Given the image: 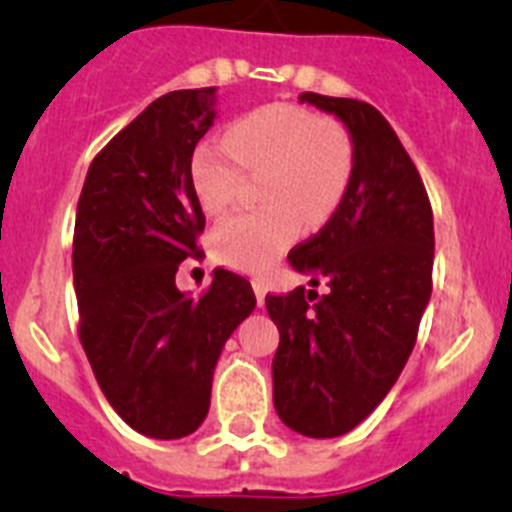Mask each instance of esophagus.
<instances>
[{"mask_svg":"<svg viewBox=\"0 0 512 512\" xmlns=\"http://www.w3.org/2000/svg\"><path fill=\"white\" fill-rule=\"evenodd\" d=\"M266 282L264 279H253V292H256V300H259V305H264L266 300Z\"/></svg>","mask_w":512,"mask_h":512,"instance_id":"esophagus-1","label":"esophagus"}]
</instances>
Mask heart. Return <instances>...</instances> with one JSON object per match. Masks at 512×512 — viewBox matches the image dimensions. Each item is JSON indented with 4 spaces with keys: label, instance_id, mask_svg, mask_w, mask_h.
<instances>
[{
    "label": "heart",
    "instance_id": "1",
    "mask_svg": "<svg viewBox=\"0 0 512 512\" xmlns=\"http://www.w3.org/2000/svg\"><path fill=\"white\" fill-rule=\"evenodd\" d=\"M243 171H264L259 212H235L212 230L210 248L220 264L264 271L300 238L320 228L341 202L351 176V140L323 117L269 104L238 120L223 143L205 140L194 148L189 179L207 215L233 202Z\"/></svg>",
    "mask_w": 512,
    "mask_h": 512
}]
</instances>
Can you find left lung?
Masks as SVG:
<instances>
[{"instance_id":"8db88e82","label":"left lung","mask_w":512,"mask_h":512,"mask_svg":"<svg viewBox=\"0 0 512 512\" xmlns=\"http://www.w3.org/2000/svg\"><path fill=\"white\" fill-rule=\"evenodd\" d=\"M351 140L346 192L318 235L289 253L312 287L266 295L279 328L274 408L307 438H336L374 413L408 364L431 300L433 212L390 122L361 99L302 92Z\"/></svg>"}]
</instances>
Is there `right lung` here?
<instances>
[{
    "label": "right lung",
    "instance_id": "obj_1",
    "mask_svg": "<svg viewBox=\"0 0 512 512\" xmlns=\"http://www.w3.org/2000/svg\"><path fill=\"white\" fill-rule=\"evenodd\" d=\"M215 104L217 87L148 104L97 153L76 207L81 346L115 413L161 441L200 428L225 341L256 307L233 271H212L202 297L176 287L205 230L189 164Z\"/></svg>",
    "mask_w": 512,
    "mask_h": 512
}]
</instances>
